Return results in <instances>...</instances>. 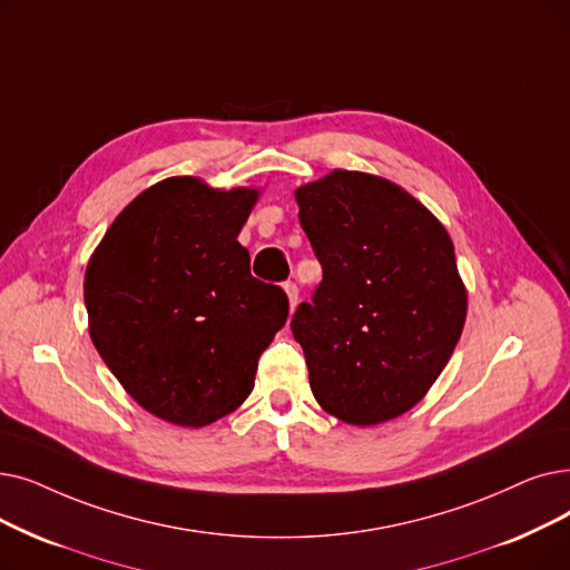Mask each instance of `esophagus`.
Wrapping results in <instances>:
<instances>
[{
  "label": "esophagus",
  "mask_w": 570,
  "mask_h": 570,
  "mask_svg": "<svg viewBox=\"0 0 570 570\" xmlns=\"http://www.w3.org/2000/svg\"><path fill=\"white\" fill-rule=\"evenodd\" d=\"M284 291H286V295H288V305H291V312L298 307V284L295 282H286L284 284Z\"/></svg>",
  "instance_id": "1"
}]
</instances>
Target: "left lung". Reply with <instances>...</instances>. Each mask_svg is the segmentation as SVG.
Listing matches in <instances>:
<instances>
[{"instance_id": "left-lung-1", "label": "left lung", "mask_w": 570, "mask_h": 570, "mask_svg": "<svg viewBox=\"0 0 570 570\" xmlns=\"http://www.w3.org/2000/svg\"><path fill=\"white\" fill-rule=\"evenodd\" d=\"M324 269L291 318L316 403L346 424L414 407L448 365L465 321L454 244L410 193L363 171L295 190Z\"/></svg>"}]
</instances>
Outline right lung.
Masks as SVG:
<instances>
[{
	"instance_id": "add662e5",
	"label": "right lung",
	"mask_w": 570,
	"mask_h": 570,
	"mask_svg": "<svg viewBox=\"0 0 570 570\" xmlns=\"http://www.w3.org/2000/svg\"><path fill=\"white\" fill-rule=\"evenodd\" d=\"M256 197L165 179L118 214L88 263L95 350L165 422L197 429L237 410L286 324V293L252 275L237 242Z\"/></svg>"
}]
</instances>
